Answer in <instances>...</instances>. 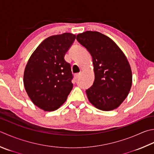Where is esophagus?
Segmentation results:
<instances>
[{
  "instance_id": "34e87169",
  "label": "esophagus",
  "mask_w": 154,
  "mask_h": 154,
  "mask_svg": "<svg viewBox=\"0 0 154 154\" xmlns=\"http://www.w3.org/2000/svg\"><path fill=\"white\" fill-rule=\"evenodd\" d=\"M79 77H80V74H79V73H78V74H75V75H74V78H75V80H77V79H79Z\"/></svg>"
}]
</instances>
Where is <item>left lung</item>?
I'll use <instances>...</instances> for the list:
<instances>
[{
  "instance_id": "1",
  "label": "left lung",
  "mask_w": 154,
  "mask_h": 154,
  "mask_svg": "<svg viewBox=\"0 0 154 154\" xmlns=\"http://www.w3.org/2000/svg\"><path fill=\"white\" fill-rule=\"evenodd\" d=\"M77 40L91 54L95 80L86 90L89 101L99 109L118 107L130 91L132 73L124 53L115 42L97 31L77 35Z\"/></svg>"
}]
</instances>
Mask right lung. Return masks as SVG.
<instances>
[{
  "label": "right lung",
  "instance_id": "add662e5",
  "mask_svg": "<svg viewBox=\"0 0 154 154\" xmlns=\"http://www.w3.org/2000/svg\"><path fill=\"white\" fill-rule=\"evenodd\" d=\"M76 36L69 32L51 36L30 57L23 82L32 103L44 111H54L67 100L73 89L71 65L64 59Z\"/></svg>",
  "mask_w": 154,
  "mask_h": 154
}]
</instances>
